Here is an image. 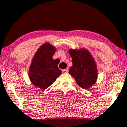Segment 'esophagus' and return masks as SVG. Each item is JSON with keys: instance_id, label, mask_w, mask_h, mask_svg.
<instances>
[{"instance_id": "34e87169", "label": "esophagus", "mask_w": 127, "mask_h": 127, "mask_svg": "<svg viewBox=\"0 0 127 127\" xmlns=\"http://www.w3.org/2000/svg\"><path fill=\"white\" fill-rule=\"evenodd\" d=\"M68 68H65V69L63 70V72L64 73H68Z\"/></svg>"}]
</instances>
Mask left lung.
Returning a JSON list of instances; mask_svg holds the SVG:
<instances>
[{
	"label": "left lung",
	"instance_id": "left-lung-1",
	"mask_svg": "<svg viewBox=\"0 0 127 127\" xmlns=\"http://www.w3.org/2000/svg\"><path fill=\"white\" fill-rule=\"evenodd\" d=\"M69 54L73 62V66L69 70L70 74L82 88L87 89L91 88L95 83L97 76L96 65L92 56L85 49H70Z\"/></svg>",
	"mask_w": 127,
	"mask_h": 127
}]
</instances>
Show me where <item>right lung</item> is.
<instances>
[{
    "label": "right lung",
    "mask_w": 127,
    "mask_h": 127,
    "mask_svg": "<svg viewBox=\"0 0 127 127\" xmlns=\"http://www.w3.org/2000/svg\"><path fill=\"white\" fill-rule=\"evenodd\" d=\"M56 48L48 43L42 45L32 61L29 77L33 85L45 89L51 85L62 73L58 67L57 59H53Z\"/></svg>",
    "instance_id": "obj_1"
}]
</instances>
